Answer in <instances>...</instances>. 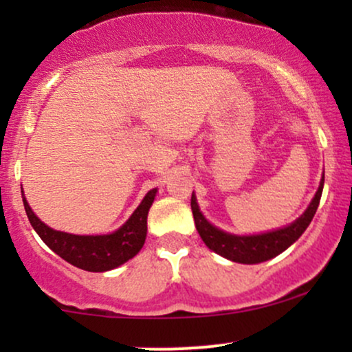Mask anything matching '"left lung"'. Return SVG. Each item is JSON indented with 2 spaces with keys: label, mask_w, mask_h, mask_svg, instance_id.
<instances>
[{
  "label": "left lung",
  "mask_w": 352,
  "mask_h": 352,
  "mask_svg": "<svg viewBox=\"0 0 352 352\" xmlns=\"http://www.w3.org/2000/svg\"><path fill=\"white\" fill-rule=\"evenodd\" d=\"M322 185H324V175H322L316 195L311 200L309 207L306 208V212L302 213L296 221H293L289 227L274 230V232L270 233H261V235L250 236L230 235V233L221 232V230L213 227L212 223H208V221L205 220V217L200 213L195 195L192 193V201H190V205H192V213L193 220H195L197 232H199L204 243L207 245L210 250L221 254V256L227 258V260L245 265L261 263V261L270 260V258L285 252V250L288 248V246H292L294 241L302 235V232L308 228V225L311 223V220H313L314 213H316L318 210L319 200H321Z\"/></svg>",
  "instance_id": "8db88e82"
}]
</instances>
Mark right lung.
I'll use <instances>...</instances> for the list:
<instances>
[{
  "mask_svg": "<svg viewBox=\"0 0 352 352\" xmlns=\"http://www.w3.org/2000/svg\"><path fill=\"white\" fill-rule=\"evenodd\" d=\"M157 190L153 188L144 197L142 204L137 207L132 217L111 235H71V233L56 232L44 225L23 197L24 210L41 240L56 254H59L67 263L78 266L86 272H109L127 260L134 258L144 246L147 236V215Z\"/></svg>",
  "mask_w": 352,
  "mask_h": 352,
  "instance_id": "1",
  "label": "right lung"
}]
</instances>
